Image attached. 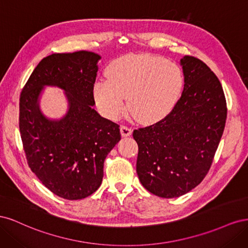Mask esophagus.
Masks as SVG:
<instances>
[{
	"label": "esophagus",
	"mask_w": 248,
	"mask_h": 248,
	"mask_svg": "<svg viewBox=\"0 0 248 248\" xmlns=\"http://www.w3.org/2000/svg\"><path fill=\"white\" fill-rule=\"evenodd\" d=\"M120 131H121L122 137H130L132 134V129L127 126H121L120 127Z\"/></svg>",
	"instance_id": "esophagus-1"
}]
</instances>
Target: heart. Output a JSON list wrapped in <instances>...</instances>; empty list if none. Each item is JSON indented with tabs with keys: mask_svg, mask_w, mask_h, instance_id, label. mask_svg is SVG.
<instances>
[{
	"mask_svg": "<svg viewBox=\"0 0 248 248\" xmlns=\"http://www.w3.org/2000/svg\"><path fill=\"white\" fill-rule=\"evenodd\" d=\"M107 81H97L94 98L104 116L117 120L127 108L141 124H153L170 114L181 96L184 77L170 60L152 55L122 57L106 71Z\"/></svg>",
	"mask_w": 248,
	"mask_h": 248,
	"instance_id": "b5f03b06",
	"label": "heart"
}]
</instances>
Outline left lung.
Wrapping results in <instances>:
<instances>
[{
    "mask_svg": "<svg viewBox=\"0 0 248 248\" xmlns=\"http://www.w3.org/2000/svg\"><path fill=\"white\" fill-rule=\"evenodd\" d=\"M184 89L170 114L133 131L139 145L137 172L141 185L164 199L197 187L211 167L227 120L219 79L201 60H180Z\"/></svg>",
    "mask_w": 248,
    "mask_h": 248,
    "instance_id": "1",
    "label": "left lung"
}]
</instances>
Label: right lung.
Wrapping results in <instances>:
<instances>
[{"label": "right lung", "instance_id": "add662e5", "mask_svg": "<svg viewBox=\"0 0 248 248\" xmlns=\"http://www.w3.org/2000/svg\"><path fill=\"white\" fill-rule=\"evenodd\" d=\"M100 59L85 50L50 55L37 65L20 95L19 131L29 167L66 200L85 199L99 188L104 160L121 140L119 125L93 108ZM46 86L64 91L63 117L51 119L41 110Z\"/></svg>", "mask_w": 248, "mask_h": 248}]
</instances>
